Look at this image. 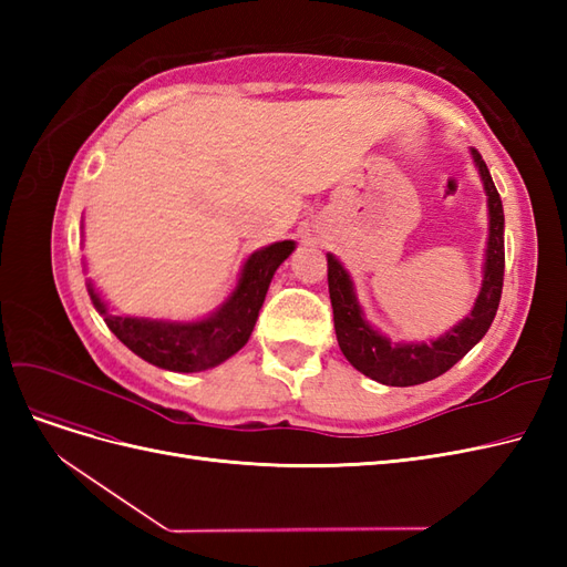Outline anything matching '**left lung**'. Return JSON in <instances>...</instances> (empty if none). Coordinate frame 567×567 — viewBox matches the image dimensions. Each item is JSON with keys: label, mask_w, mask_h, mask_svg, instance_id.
I'll return each instance as SVG.
<instances>
[{"label": "left lung", "mask_w": 567, "mask_h": 567, "mask_svg": "<svg viewBox=\"0 0 567 567\" xmlns=\"http://www.w3.org/2000/svg\"><path fill=\"white\" fill-rule=\"evenodd\" d=\"M471 156L487 194L489 238L483 267L485 277L477 300L471 315L461 319L454 329L431 342H392L364 319L348 269L331 252L326 255V260H329V293L333 305L338 346L342 354L348 357V362L357 371L369 375L371 381L406 388L437 379V375L450 371L463 354L483 340L496 310H499L504 286V208L483 156L475 148H471Z\"/></svg>", "instance_id": "left-lung-1"}]
</instances>
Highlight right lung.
Instances as JSON below:
<instances>
[{
  "label": "right lung",
  "instance_id": "right-lung-1",
  "mask_svg": "<svg viewBox=\"0 0 567 567\" xmlns=\"http://www.w3.org/2000/svg\"><path fill=\"white\" fill-rule=\"evenodd\" d=\"M296 250L293 241H279L255 250L238 279L234 293L200 321H163L144 317H120L87 284L96 312L104 317L115 338L144 362L167 371L194 373L217 367L241 350L252 329L274 271Z\"/></svg>",
  "mask_w": 567,
  "mask_h": 567
}]
</instances>
